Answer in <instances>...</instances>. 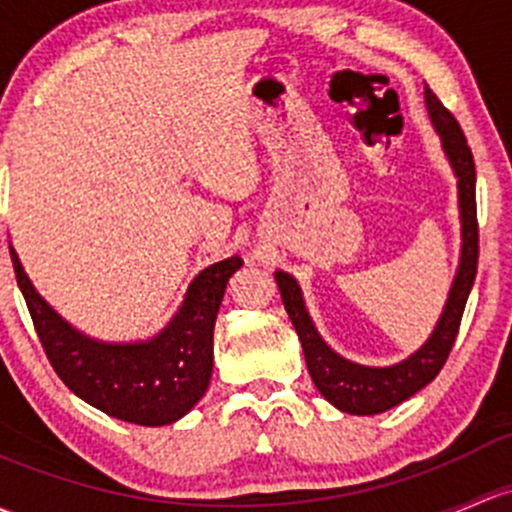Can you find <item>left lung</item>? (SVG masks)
<instances>
[{
  "label": "left lung",
  "instance_id": "left-lung-1",
  "mask_svg": "<svg viewBox=\"0 0 512 512\" xmlns=\"http://www.w3.org/2000/svg\"><path fill=\"white\" fill-rule=\"evenodd\" d=\"M424 105H427L429 120L437 129L446 159L456 176V188H459V218H461V255L459 267H456L454 282H451L449 297H446L444 311H441L437 326L429 333L427 341L412 355L395 365H360L353 360L343 358L333 351L331 346L316 331L311 321L309 309L304 304V294L292 274L277 270L279 294H282L284 309L299 333L301 348H304L306 368H309L311 380L316 390L348 414H380L397 407L400 402L410 400L414 392L422 390L424 385L432 383L444 368L449 358L451 346L459 333L461 316H464L466 299H469L473 279H476L478 267V223H476V166H473V154L466 144L464 132L459 122L454 120L449 110L441 105L437 95L424 85Z\"/></svg>",
  "mask_w": 512,
  "mask_h": 512
}]
</instances>
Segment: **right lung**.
<instances>
[{"mask_svg": "<svg viewBox=\"0 0 512 512\" xmlns=\"http://www.w3.org/2000/svg\"><path fill=\"white\" fill-rule=\"evenodd\" d=\"M12 262L53 370L80 400L110 417L164 427L196 407L213 375V328L238 255L206 267L188 284L179 311L147 341L107 343L68 324L36 292L12 247Z\"/></svg>", "mask_w": 512, "mask_h": 512, "instance_id": "right-lung-1", "label": "right lung"}]
</instances>
